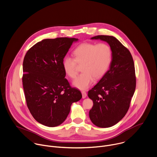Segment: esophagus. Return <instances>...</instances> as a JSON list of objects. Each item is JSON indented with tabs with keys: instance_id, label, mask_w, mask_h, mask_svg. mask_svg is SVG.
I'll use <instances>...</instances> for the list:
<instances>
[{
	"instance_id": "obj_1",
	"label": "esophagus",
	"mask_w": 157,
	"mask_h": 157,
	"mask_svg": "<svg viewBox=\"0 0 157 157\" xmlns=\"http://www.w3.org/2000/svg\"><path fill=\"white\" fill-rule=\"evenodd\" d=\"M82 93V98H85L86 97H87V93L86 92V91H82L81 92Z\"/></svg>"
}]
</instances>
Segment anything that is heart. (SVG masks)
Listing matches in <instances>:
<instances>
[{
  "label": "heart",
  "mask_w": 157,
  "mask_h": 157,
  "mask_svg": "<svg viewBox=\"0 0 157 157\" xmlns=\"http://www.w3.org/2000/svg\"><path fill=\"white\" fill-rule=\"evenodd\" d=\"M75 59L67 56L62 63L66 75L74 79L78 74L77 63L82 64L83 71L73 82L75 87L85 90L94 82L106 73L112 59L110 46L105 43L94 44L86 42L78 46L73 52Z\"/></svg>",
  "instance_id": "1"
}]
</instances>
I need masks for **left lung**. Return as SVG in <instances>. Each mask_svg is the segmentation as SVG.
I'll use <instances>...</instances> for the list:
<instances>
[{
    "label": "left lung",
    "mask_w": 157,
    "mask_h": 157,
    "mask_svg": "<svg viewBox=\"0 0 157 157\" xmlns=\"http://www.w3.org/2000/svg\"><path fill=\"white\" fill-rule=\"evenodd\" d=\"M107 42L112 59L109 71L88 92L93 101L89 118L99 128H109L118 123L126 114L136 89L135 68L129 50L117 38L99 35L90 38Z\"/></svg>",
    "instance_id": "8db88e82"
}]
</instances>
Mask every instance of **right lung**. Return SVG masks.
<instances>
[{"mask_svg": "<svg viewBox=\"0 0 157 157\" xmlns=\"http://www.w3.org/2000/svg\"><path fill=\"white\" fill-rule=\"evenodd\" d=\"M76 38L44 39L30 48L23 63V86L27 106L33 118L48 127L61 124L81 92L65 78L63 60Z\"/></svg>", "mask_w": 157, "mask_h": 157, "instance_id": "right-lung-1", "label": "right lung"}]
</instances>
